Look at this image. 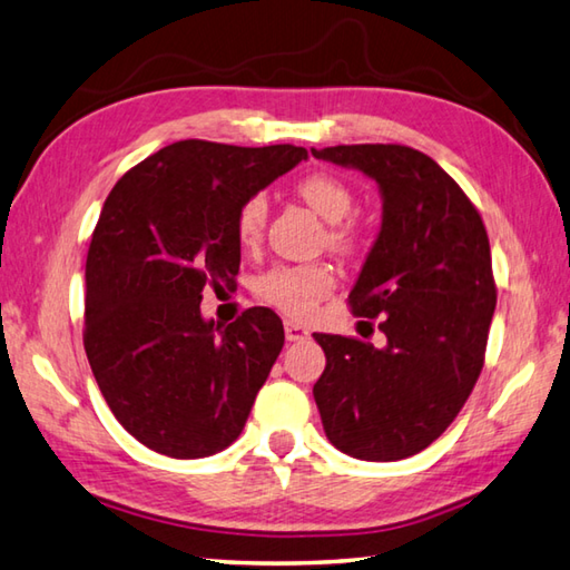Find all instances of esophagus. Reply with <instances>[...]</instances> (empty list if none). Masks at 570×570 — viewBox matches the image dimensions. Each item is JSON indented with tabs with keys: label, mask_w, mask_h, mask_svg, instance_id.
<instances>
[{
	"label": "esophagus",
	"mask_w": 570,
	"mask_h": 570,
	"mask_svg": "<svg viewBox=\"0 0 570 570\" xmlns=\"http://www.w3.org/2000/svg\"><path fill=\"white\" fill-rule=\"evenodd\" d=\"M285 337L287 342H305L309 337V330L295 320H285Z\"/></svg>",
	"instance_id": "1"
}]
</instances>
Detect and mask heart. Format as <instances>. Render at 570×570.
<instances>
[{"instance_id": "1", "label": "heart", "mask_w": 570, "mask_h": 570, "mask_svg": "<svg viewBox=\"0 0 570 570\" xmlns=\"http://www.w3.org/2000/svg\"><path fill=\"white\" fill-rule=\"evenodd\" d=\"M297 196L327 223H332L330 243L337 250H350L357 240V233L345 220L354 208V190L345 180L335 174L317 170V174H309L299 180ZM267 213H271V203H267L265 193H253L250 198L243 200L238 216H235V235H238L245 248H250L263 238ZM330 287L332 273L325 265H277L261 277L257 295L267 305L283 309L287 315L303 317L313 313L315 303Z\"/></svg>"}]
</instances>
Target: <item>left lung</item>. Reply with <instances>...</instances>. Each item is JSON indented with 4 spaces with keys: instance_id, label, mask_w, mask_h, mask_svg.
<instances>
[{
    "instance_id": "left-lung-1",
    "label": "left lung",
    "mask_w": 570,
    "mask_h": 570,
    "mask_svg": "<svg viewBox=\"0 0 570 570\" xmlns=\"http://www.w3.org/2000/svg\"><path fill=\"white\" fill-rule=\"evenodd\" d=\"M313 156L377 180L382 228L350 293L360 317H382L386 345L320 335L313 386L322 426L364 461L414 456L444 434L484 367L497 307L489 235L446 170L400 144L330 146Z\"/></svg>"
}]
</instances>
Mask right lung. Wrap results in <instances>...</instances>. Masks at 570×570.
<instances>
[{"label": "right lung", "mask_w": 570, "mask_h": 570, "mask_svg": "<svg viewBox=\"0 0 570 570\" xmlns=\"http://www.w3.org/2000/svg\"><path fill=\"white\" fill-rule=\"evenodd\" d=\"M305 158L289 144L188 138L106 198L86 255L83 350L114 416L154 452L200 459L240 436L285 330L267 307L225 327L203 320V287L238 275L243 200Z\"/></svg>", "instance_id": "1"}]
</instances>
